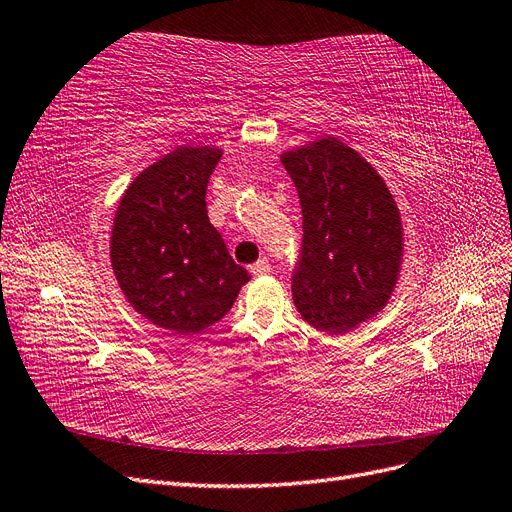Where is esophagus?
I'll list each match as a JSON object with an SVG mask.
<instances>
[{
    "label": "esophagus",
    "instance_id": "1",
    "mask_svg": "<svg viewBox=\"0 0 512 512\" xmlns=\"http://www.w3.org/2000/svg\"><path fill=\"white\" fill-rule=\"evenodd\" d=\"M250 271H252L254 277H265V275L271 273V262L267 258H260L258 262H254V265L250 267Z\"/></svg>",
    "mask_w": 512,
    "mask_h": 512
}]
</instances>
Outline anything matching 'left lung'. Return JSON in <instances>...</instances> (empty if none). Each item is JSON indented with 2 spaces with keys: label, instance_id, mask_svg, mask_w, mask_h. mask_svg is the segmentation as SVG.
<instances>
[{
  "label": "left lung",
  "instance_id": "8db88e82",
  "mask_svg": "<svg viewBox=\"0 0 512 512\" xmlns=\"http://www.w3.org/2000/svg\"><path fill=\"white\" fill-rule=\"evenodd\" d=\"M297 185L303 254L292 301L314 329L344 335L389 303L404 265V224L378 170L335 136L280 156Z\"/></svg>",
  "mask_w": 512,
  "mask_h": 512
}]
</instances>
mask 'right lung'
I'll return each mask as SVG.
<instances>
[{
	"label": "right lung",
	"mask_w": 512,
	"mask_h": 512,
	"mask_svg": "<svg viewBox=\"0 0 512 512\" xmlns=\"http://www.w3.org/2000/svg\"><path fill=\"white\" fill-rule=\"evenodd\" d=\"M220 158V147H175L136 175L115 211L111 265L123 297L153 327L177 335L222 320L252 277L207 215Z\"/></svg>",
	"instance_id": "right-lung-1"
}]
</instances>
